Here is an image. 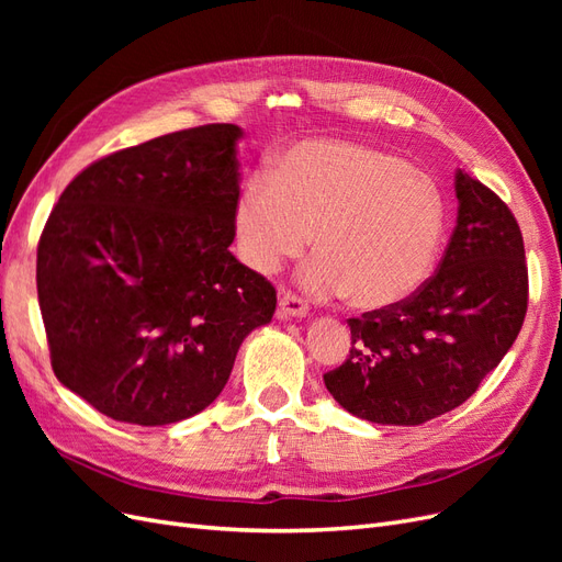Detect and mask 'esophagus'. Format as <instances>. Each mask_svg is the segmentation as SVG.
I'll use <instances>...</instances> for the list:
<instances>
[{"mask_svg":"<svg viewBox=\"0 0 562 562\" xmlns=\"http://www.w3.org/2000/svg\"><path fill=\"white\" fill-rule=\"evenodd\" d=\"M307 312H310L307 304H304L297 295L281 291V297H279V318H302V316H307Z\"/></svg>","mask_w":562,"mask_h":562,"instance_id":"1","label":"esophagus"}]
</instances>
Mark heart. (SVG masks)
<instances>
[{
  "label": "heart",
  "mask_w": 562,
  "mask_h": 562,
  "mask_svg": "<svg viewBox=\"0 0 562 562\" xmlns=\"http://www.w3.org/2000/svg\"><path fill=\"white\" fill-rule=\"evenodd\" d=\"M446 229V194L429 173L349 140L293 145L269 178H248L234 203L236 246L250 269L277 274L314 236L307 291L349 293L361 310L413 297L431 277Z\"/></svg>",
  "instance_id": "heart-1"
}]
</instances>
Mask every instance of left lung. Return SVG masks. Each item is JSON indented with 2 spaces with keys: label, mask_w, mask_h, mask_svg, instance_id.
Here are the masks:
<instances>
[{
  "label": "left lung",
  "mask_w": 562,
  "mask_h": 562,
  "mask_svg": "<svg viewBox=\"0 0 562 562\" xmlns=\"http://www.w3.org/2000/svg\"><path fill=\"white\" fill-rule=\"evenodd\" d=\"M457 227L436 274L396 307L349 318V359L323 382L347 413L417 427L462 405L516 342L527 312L522 234L462 168Z\"/></svg>",
  "instance_id": "left-lung-1"
}]
</instances>
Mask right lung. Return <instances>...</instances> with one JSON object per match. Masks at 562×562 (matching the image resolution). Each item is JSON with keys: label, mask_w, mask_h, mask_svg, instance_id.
Wrapping results in <instances>:
<instances>
[{"label": "right lung", "mask_w": 562, "mask_h": 562, "mask_svg": "<svg viewBox=\"0 0 562 562\" xmlns=\"http://www.w3.org/2000/svg\"><path fill=\"white\" fill-rule=\"evenodd\" d=\"M244 131L209 124L91 164L37 248L56 378L116 422L164 427L209 407L277 291L234 258Z\"/></svg>", "instance_id": "add662e5"}]
</instances>
